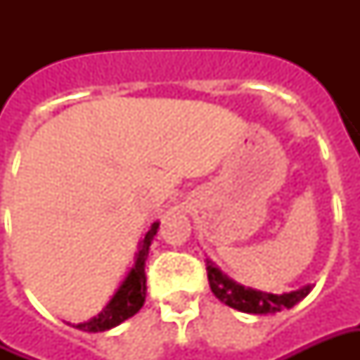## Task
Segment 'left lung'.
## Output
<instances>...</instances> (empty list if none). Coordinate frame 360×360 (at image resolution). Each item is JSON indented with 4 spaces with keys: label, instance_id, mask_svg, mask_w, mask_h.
<instances>
[{
    "label": "left lung",
    "instance_id": "obj_1",
    "mask_svg": "<svg viewBox=\"0 0 360 360\" xmlns=\"http://www.w3.org/2000/svg\"><path fill=\"white\" fill-rule=\"evenodd\" d=\"M206 271H208L212 293L221 302H226L227 307L241 310V312H249V314H268V312L274 314L283 309H291L297 302L302 301L312 289V285H304L291 293H264V291L245 287L233 279H229L210 260H206Z\"/></svg>",
    "mask_w": 360,
    "mask_h": 360
}]
</instances>
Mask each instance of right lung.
<instances>
[{
    "label": "right lung",
    "instance_id": "add662e5",
    "mask_svg": "<svg viewBox=\"0 0 360 360\" xmlns=\"http://www.w3.org/2000/svg\"><path fill=\"white\" fill-rule=\"evenodd\" d=\"M158 227H160V221H154L150 226L148 233L144 235V239L141 241V247H139V252H136V258H134V266L127 274V278L123 279V283L119 285L115 295L111 297V301L105 304V309L98 316L90 318L89 322L77 324L75 328H79L82 332H105V330H111L121 322H125L127 318L134 316L142 309L144 299H146V271H144V266H146L152 239L158 233Z\"/></svg>",
    "mask_w": 360,
    "mask_h": 360
}]
</instances>
